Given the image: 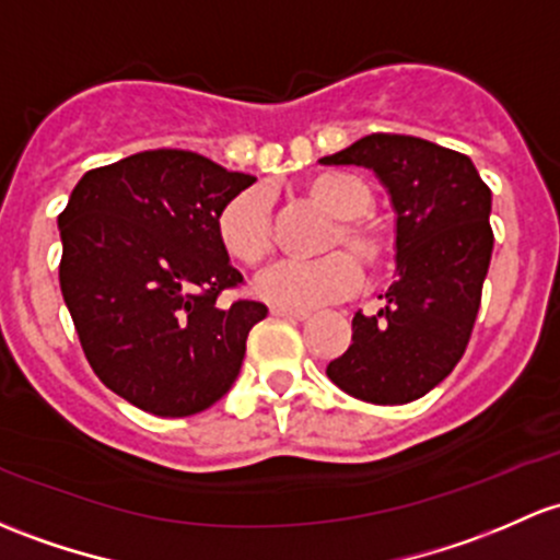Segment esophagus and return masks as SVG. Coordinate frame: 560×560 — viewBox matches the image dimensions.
Wrapping results in <instances>:
<instances>
[{"label":"esophagus","mask_w":560,"mask_h":560,"mask_svg":"<svg viewBox=\"0 0 560 560\" xmlns=\"http://www.w3.org/2000/svg\"><path fill=\"white\" fill-rule=\"evenodd\" d=\"M270 314L273 316H279V319H298V322H303V319H308V311H295V308H281V305H273V308H270Z\"/></svg>","instance_id":"esophagus-1"}]
</instances>
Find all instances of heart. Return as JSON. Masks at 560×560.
<instances>
[{
    "instance_id": "obj_1",
    "label": "heart",
    "mask_w": 560,
    "mask_h": 560,
    "mask_svg": "<svg viewBox=\"0 0 560 560\" xmlns=\"http://www.w3.org/2000/svg\"><path fill=\"white\" fill-rule=\"evenodd\" d=\"M303 192L335 217L322 249L343 252H327L314 260H284L255 281L257 295L262 300L295 311H308L351 295L359 284V268L353 261L357 259L370 273H378L394 252L388 228L370 214L375 196L362 176L327 168L311 174L303 182ZM217 235L222 249L246 268H257L268 260L273 252V220L270 201L260 187L241 190L222 206L217 217ZM351 256L355 257L353 261Z\"/></svg>"
}]
</instances>
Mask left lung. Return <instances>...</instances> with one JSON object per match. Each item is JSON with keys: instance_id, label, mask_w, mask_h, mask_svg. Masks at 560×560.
Listing matches in <instances>:
<instances>
[{"instance_id": "obj_1", "label": "left lung", "mask_w": 560, "mask_h": 560, "mask_svg": "<svg viewBox=\"0 0 560 560\" xmlns=\"http://www.w3.org/2000/svg\"><path fill=\"white\" fill-rule=\"evenodd\" d=\"M322 163L375 172L397 214V279L378 314L357 311L327 375L364 402H413L448 378L472 335L493 252L491 190L467 155L402 133H370Z\"/></svg>"}]
</instances>
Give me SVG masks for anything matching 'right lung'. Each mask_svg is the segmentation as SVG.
Wrapping results in <instances>:
<instances>
[{"label": "right lung", "mask_w": 560, "mask_h": 560, "mask_svg": "<svg viewBox=\"0 0 560 560\" xmlns=\"http://www.w3.org/2000/svg\"><path fill=\"white\" fill-rule=\"evenodd\" d=\"M255 182L187 150H147L78 182L58 214L61 295L102 384L163 419L201 413L238 378L257 300L220 308L244 276L217 235Z\"/></svg>", "instance_id": "1"}]
</instances>
